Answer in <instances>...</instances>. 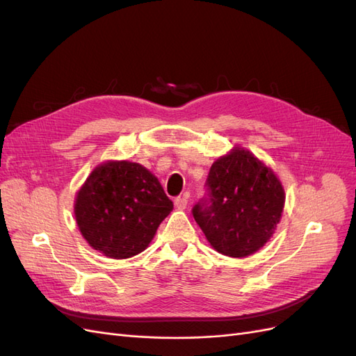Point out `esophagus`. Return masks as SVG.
I'll list each match as a JSON object with an SVG mask.
<instances>
[{
	"label": "esophagus",
	"mask_w": 356,
	"mask_h": 356,
	"mask_svg": "<svg viewBox=\"0 0 356 356\" xmlns=\"http://www.w3.org/2000/svg\"><path fill=\"white\" fill-rule=\"evenodd\" d=\"M187 197L186 196H178V197H175V200H174V203H175V207L178 208V209H186L187 208Z\"/></svg>",
	"instance_id": "obj_1"
}]
</instances>
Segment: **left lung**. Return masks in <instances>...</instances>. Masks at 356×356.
<instances>
[{"mask_svg": "<svg viewBox=\"0 0 356 356\" xmlns=\"http://www.w3.org/2000/svg\"><path fill=\"white\" fill-rule=\"evenodd\" d=\"M207 186L208 197L195 204L193 217L213 250L233 258L261 250L285 204L275 172L251 152L234 147L213 161Z\"/></svg>", "mask_w": 356, "mask_h": 356, "instance_id": "1", "label": "left lung"}]
</instances>
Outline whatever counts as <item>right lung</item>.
<instances>
[{
    "mask_svg": "<svg viewBox=\"0 0 356 356\" xmlns=\"http://www.w3.org/2000/svg\"><path fill=\"white\" fill-rule=\"evenodd\" d=\"M174 203L157 177L143 165L106 160L96 166L75 195L79 230L93 250L124 260L153 241Z\"/></svg>",
    "mask_w": 356,
    "mask_h": 356,
    "instance_id": "obj_1",
    "label": "right lung"
}]
</instances>
